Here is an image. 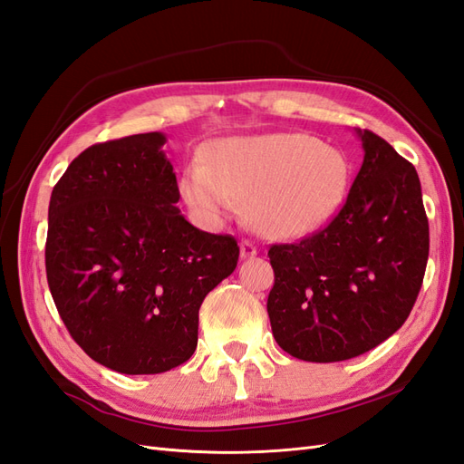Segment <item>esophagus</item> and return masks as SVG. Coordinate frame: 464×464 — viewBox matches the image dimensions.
Listing matches in <instances>:
<instances>
[{
    "label": "esophagus",
    "instance_id": "34e87169",
    "mask_svg": "<svg viewBox=\"0 0 464 464\" xmlns=\"http://www.w3.org/2000/svg\"><path fill=\"white\" fill-rule=\"evenodd\" d=\"M240 256L242 259H249V257H256L257 256V247L251 244L249 240H242L240 242Z\"/></svg>",
    "mask_w": 464,
    "mask_h": 464
}]
</instances>
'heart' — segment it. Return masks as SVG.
<instances>
[{
  "mask_svg": "<svg viewBox=\"0 0 464 464\" xmlns=\"http://www.w3.org/2000/svg\"><path fill=\"white\" fill-rule=\"evenodd\" d=\"M350 188L344 152L305 133H266L215 143L179 181L195 215L218 222L247 199V217L269 237L294 240L319 230Z\"/></svg>",
  "mask_w": 464,
  "mask_h": 464,
  "instance_id": "obj_1",
  "label": "heart"
}]
</instances>
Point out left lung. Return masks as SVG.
Masks as SVG:
<instances>
[{"instance_id": "left-lung-1", "label": "left lung", "mask_w": 464, "mask_h": 464, "mask_svg": "<svg viewBox=\"0 0 464 464\" xmlns=\"http://www.w3.org/2000/svg\"><path fill=\"white\" fill-rule=\"evenodd\" d=\"M363 162L343 208L296 244H275L266 300L278 346L305 362H343L402 327L422 286L430 228L416 168L358 130Z\"/></svg>"}]
</instances>
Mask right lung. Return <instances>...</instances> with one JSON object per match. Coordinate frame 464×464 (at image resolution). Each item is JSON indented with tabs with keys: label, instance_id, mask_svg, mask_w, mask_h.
I'll list each match as a JSON object with an SVG mask.
<instances>
[{
	"label": "right lung",
	"instance_id": "1",
	"mask_svg": "<svg viewBox=\"0 0 464 464\" xmlns=\"http://www.w3.org/2000/svg\"><path fill=\"white\" fill-rule=\"evenodd\" d=\"M164 143L154 131L89 147L48 208L46 276L60 317L94 362L128 375L191 358L199 307L240 256L232 236L181 217Z\"/></svg>",
	"mask_w": 464,
	"mask_h": 464
}]
</instances>
